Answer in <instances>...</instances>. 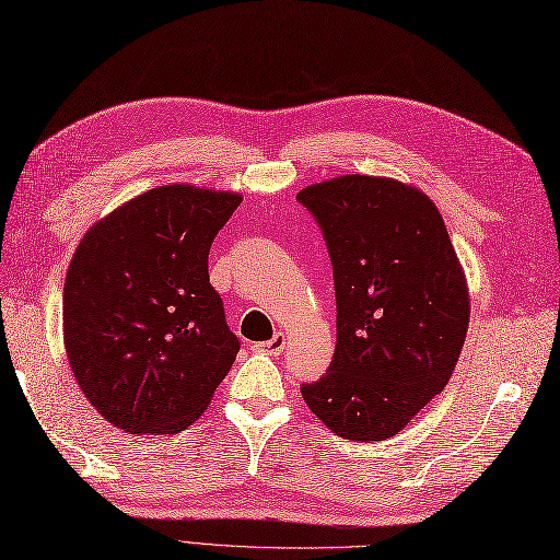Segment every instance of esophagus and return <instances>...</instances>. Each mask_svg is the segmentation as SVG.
Segmentation results:
<instances>
[{
  "mask_svg": "<svg viewBox=\"0 0 560 560\" xmlns=\"http://www.w3.org/2000/svg\"><path fill=\"white\" fill-rule=\"evenodd\" d=\"M284 343H287V336H284L282 331H278L273 338H270V341H266V343H257V346H254V350H259V352H268V354H280V352L284 350Z\"/></svg>",
  "mask_w": 560,
  "mask_h": 560,
  "instance_id": "1",
  "label": "esophagus"
}]
</instances>
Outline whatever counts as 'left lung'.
Here are the masks:
<instances>
[{
  "label": "left lung",
  "mask_w": 560,
  "mask_h": 560,
  "mask_svg": "<svg viewBox=\"0 0 560 560\" xmlns=\"http://www.w3.org/2000/svg\"><path fill=\"white\" fill-rule=\"evenodd\" d=\"M327 241L336 350L301 385L338 436L383 442L446 387L469 325V290L434 202L387 177L343 175L301 189Z\"/></svg>",
  "instance_id": "1"
}]
</instances>
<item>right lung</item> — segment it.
I'll list each match as a JSON object with an SVG mask.
<instances>
[{
	"label": "right lung",
	"mask_w": 560,
	"mask_h": 560,
	"mask_svg": "<svg viewBox=\"0 0 560 560\" xmlns=\"http://www.w3.org/2000/svg\"><path fill=\"white\" fill-rule=\"evenodd\" d=\"M231 191L156 186L89 229L67 268L65 350L81 393L128 434H175L208 409L241 350L210 284Z\"/></svg>",
	"instance_id": "1"
}]
</instances>
